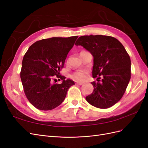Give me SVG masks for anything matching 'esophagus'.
Returning <instances> with one entry per match:
<instances>
[{
	"label": "esophagus",
	"instance_id": "obj_1",
	"mask_svg": "<svg viewBox=\"0 0 148 148\" xmlns=\"http://www.w3.org/2000/svg\"><path fill=\"white\" fill-rule=\"evenodd\" d=\"M75 84H77V85H82L83 83H76Z\"/></svg>",
	"mask_w": 148,
	"mask_h": 148
}]
</instances>
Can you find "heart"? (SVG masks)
Instances as JSON below:
<instances>
[{
    "label": "heart",
    "instance_id": "obj_1",
    "mask_svg": "<svg viewBox=\"0 0 148 148\" xmlns=\"http://www.w3.org/2000/svg\"><path fill=\"white\" fill-rule=\"evenodd\" d=\"M70 78L77 82H82L88 78V72L84 70L77 71L70 75Z\"/></svg>",
    "mask_w": 148,
    "mask_h": 148
}]
</instances>
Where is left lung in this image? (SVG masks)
Wrapping results in <instances>:
<instances>
[{
	"label": "left lung",
	"mask_w": 148,
	"mask_h": 148,
	"mask_svg": "<svg viewBox=\"0 0 148 148\" xmlns=\"http://www.w3.org/2000/svg\"><path fill=\"white\" fill-rule=\"evenodd\" d=\"M75 45L82 46L94 57L92 75L98 83H91L94 90L86 101L100 109L113 106L122 99L131 78L130 57L122 44L109 36L90 35L80 36Z\"/></svg>",
	"instance_id": "obj_1"
}]
</instances>
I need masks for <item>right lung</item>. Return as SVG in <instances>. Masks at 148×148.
<instances>
[{
  "label": "right lung",
  "instance_id": "right-lung-1",
  "mask_svg": "<svg viewBox=\"0 0 148 148\" xmlns=\"http://www.w3.org/2000/svg\"><path fill=\"white\" fill-rule=\"evenodd\" d=\"M78 37L43 39L33 44L25 53L20 78L26 98L36 109L56 108L65 99L69 88L75 84L70 79L65 80L60 70ZM56 77L62 83L56 84Z\"/></svg>",
  "mask_w": 148,
  "mask_h": 148
}]
</instances>
